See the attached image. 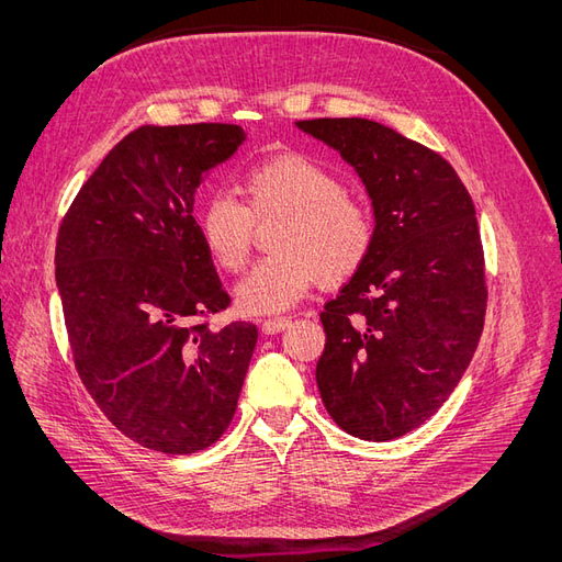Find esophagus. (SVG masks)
Returning a JSON list of instances; mask_svg holds the SVG:
<instances>
[{"instance_id": "esophagus-1", "label": "esophagus", "mask_w": 562, "mask_h": 562, "mask_svg": "<svg viewBox=\"0 0 562 562\" xmlns=\"http://www.w3.org/2000/svg\"><path fill=\"white\" fill-rule=\"evenodd\" d=\"M288 326H291V318H267V321H262V333L274 335V333L285 330Z\"/></svg>"}]
</instances>
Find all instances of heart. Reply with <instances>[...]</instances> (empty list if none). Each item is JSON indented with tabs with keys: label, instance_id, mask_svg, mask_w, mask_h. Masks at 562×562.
Masks as SVG:
<instances>
[{
	"label": "heart",
	"instance_id": "heart-1",
	"mask_svg": "<svg viewBox=\"0 0 562 562\" xmlns=\"http://www.w3.org/2000/svg\"><path fill=\"white\" fill-rule=\"evenodd\" d=\"M239 190L244 206L229 194L203 201L196 229L220 267L239 271L248 262L252 225L281 220L271 234L277 255L236 285V302L246 314L288 312L316 281L345 283L368 260L375 220L366 203L345 192L342 182L318 161L300 151H283L248 168Z\"/></svg>",
	"mask_w": 562,
	"mask_h": 562
}]
</instances>
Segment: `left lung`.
Instances as JSON below:
<instances>
[{
	"mask_svg": "<svg viewBox=\"0 0 562 562\" xmlns=\"http://www.w3.org/2000/svg\"><path fill=\"white\" fill-rule=\"evenodd\" d=\"M363 180L375 241L321 312V401L339 429L394 440L448 401L479 347L485 260L473 201L454 168L370 119H307Z\"/></svg>",
	"mask_w": 562,
	"mask_h": 562,
	"instance_id": "obj_1",
	"label": "left lung"
}]
</instances>
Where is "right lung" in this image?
<instances>
[{"label": "right lung", "mask_w": 562, "mask_h": 562, "mask_svg": "<svg viewBox=\"0 0 562 562\" xmlns=\"http://www.w3.org/2000/svg\"><path fill=\"white\" fill-rule=\"evenodd\" d=\"M246 140L234 124L140 126L83 182L56 241L75 368L135 443L192 454L225 434L258 328L229 307L194 211L196 187Z\"/></svg>", "instance_id": "obj_1"}]
</instances>
